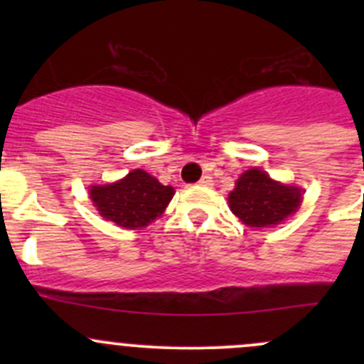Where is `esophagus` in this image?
Here are the masks:
<instances>
[{
  "label": "esophagus",
  "instance_id": "esophagus-1",
  "mask_svg": "<svg viewBox=\"0 0 364 364\" xmlns=\"http://www.w3.org/2000/svg\"><path fill=\"white\" fill-rule=\"evenodd\" d=\"M199 185L200 186H211L213 185V178H211V176H203V178H200V181H199Z\"/></svg>",
  "mask_w": 364,
  "mask_h": 364
}]
</instances>
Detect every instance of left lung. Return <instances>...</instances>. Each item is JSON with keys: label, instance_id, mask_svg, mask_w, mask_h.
Listing matches in <instances>:
<instances>
[{"label": "left lung", "instance_id": "8db88e82", "mask_svg": "<svg viewBox=\"0 0 364 364\" xmlns=\"http://www.w3.org/2000/svg\"><path fill=\"white\" fill-rule=\"evenodd\" d=\"M301 188L274 181L260 168L243 172L229 193L230 211L248 227H273L294 215L303 200Z\"/></svg>", "mask_w": 364, "mask_h": 364}]
</instances>
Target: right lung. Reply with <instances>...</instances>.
<instances>
[{
    "label": "right lung",
    "mask_w": 364,
    "mask_h": 364,
    "mask_svg": "<svg viewBox=\"0 0 364 364\" xmlns=\"http://www.w3.org/2000/svg\"><path fill=\"white\" fill-rule=\"evenodd\" d=\"M172 196V186H164L142 168L128 172L116 183L90 188V199L98 213L124 229H141L160 218Z\"/></svg>",
    "instance_id": "obj_1"
}]
</instances>
